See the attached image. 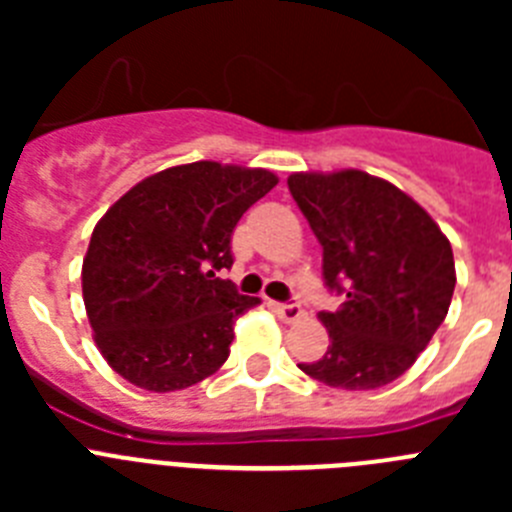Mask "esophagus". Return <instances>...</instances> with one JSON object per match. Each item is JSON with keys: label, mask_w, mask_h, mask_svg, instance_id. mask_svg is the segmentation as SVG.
<instances>
[{"label": "esophagus", "mask_w": 512, "mask_h": 512, "mask_svg": "<svg viewBox=\"0 0 512 512\" xmlns=\"http://www.w3.org/2000/svg\"><path fill=\"white\" fill-rule=\"evenodd\" d=\"M274 310H277V315L284 323H295V320H300L305 315L302 305H297V302H279V305H274Z\"/></svg>", "instance_id": "1"}]
</instances>
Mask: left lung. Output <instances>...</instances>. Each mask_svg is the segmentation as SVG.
Wrapping results in <instances>:
<instances>
[{"label": "left lung", "instance_id": "8db88e82", "mask_svg": "<svg viewBox=\"0 0 512 512\" xmlns=\"http://www.w3.org/2000/svg\"><path fill=\"white\" fill-rule=\"evenodd\" d=\"M287 187L323 246L325 287L343 295L336 312L318 315L328 351L300 369L341 390L395 382L449 312V238L413 197L364 171L292 174Z\"/></svg>", "mask_w": 512, "mask_h": 512}]
</instances>
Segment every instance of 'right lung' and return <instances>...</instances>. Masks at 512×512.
<instances>
[{
  "label": "right lung",
  "mask_w": 512,
  "mask_h": 512,
  "mask_svg": "<svg viewBox=\"0 0 512 512\" xmlns=\"http://www.w3.org/2000/svg\"><path fill=\"white\" fill-rule=\"evenodd\" d=\"M277 182L266 169L194 161L148 176L104 212L81 289L94 341L122 379L174 392L225 364L233 323L261 300L217 271L233 266L243 212Z\"/></svg>",
  "instance_id": "obj_1"
}]
</instances>
